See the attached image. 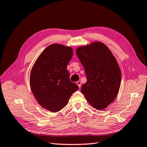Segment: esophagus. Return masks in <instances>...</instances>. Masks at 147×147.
<instances>
[{"label":"esophagus","instance_id":"esophagus-1","mask_svg":"<svg viewBox=\"0 0 147 147\" xmlns=\"http://www.w3.org/2000/svg\"><path fill=\"white\" fill-rule=\"evenodd\" d=\"M76 84L79 86V88H81V82L80 81H77V82H76Z\"/></svg>","mask_w":147,"mask_h":147}]
</instances>
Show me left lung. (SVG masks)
I'll use <instances>...</instances> for the list:
<instances>
[{"label": "left lung", "mask_w": 147, "mask_h": 147, "mask_svg": "<svg viewBox=\"0 0 147 147\" xmlns=\"http://www.w3.org/2000/svg\"><path fill=\"white\" fill-rule=\"evenodd\" d=\"M87 82L81 92L97 110L106 109L115 100L121 83V71L114 56L106 45L94 41L76 49Z\"/></svg>", "instance_id": "obj_1"}]
</instances>
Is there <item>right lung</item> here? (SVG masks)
<instances>
[{
    "label": "right lung",
    "instance_id": "add662e5",
    "mask_svg": "<svg viewBox=\"0 0 147 147\" xmlns=\"http://www.w3.org/2000/svg\"><path fill=\"white\" fill-rule=\"evenodd\" d=\"M73 48L53 43L41 52L32 67L30 85L40 106L57 112L68 103L73 93L79 89L69 80L66 67L73 55Z\"/></svg>",
    "mask_w": 147,
    "mask_h": 147
}]
</instances>
